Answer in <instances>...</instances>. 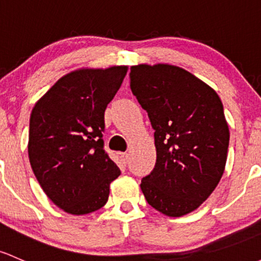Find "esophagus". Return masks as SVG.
I'll return each mask as SVG.
<instances>
[{"label": "esophagus", "instance_id": "obj_1", "mask_svg": "<svg viewBox=\"0 0 261 261\" xmlns=\"http://www.w3.org/2000/svg\"><path fill=\"white\" fill-rule=\"evenodd\" d=\"M117 155H119V158L126 164V161H127V158H128L127 152H117Z\"/></svg>", "mask_w": 261, "mask_h": 261}]
</instances>
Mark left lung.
Wrapping results in <instances>:
<instances>
[{
  "label": "left lung",
  "mask_w": 261,
  "mask_h": 261,
  "mask_svg": "<svg viewBox=\"0 0 261 261\" xmlns=\"http://www.w3.org/2000/svg\"><path fill=\"white\" fill-rule=\"evenodd\" d=\"M130 87L155 130L156 164L140 188L164 215H186L224 174L230 133L223 102L213 87L169 64L131 66Z\"/></svg>",
  "instance_id": "1"
}]
</instances>
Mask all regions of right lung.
<instances>
[{
  "mask_svg": "<svg viewBox=\"0 0 261 261\" xmlns=\"http://www.w3.org/2000/svg\"><path fill=\"white\" fill-rule=\"evenodd\" d=\"M127 66L79 68L62 76L34 106L29 158L42 190L56 206L85 215L108 202L120 169L103 150V115Z\"/></svg>",
  "mask_w": 261,
  "mask_h": 261,
  "instance_id": "add662e5",
  "label": "right lung"
}]
</instances>
